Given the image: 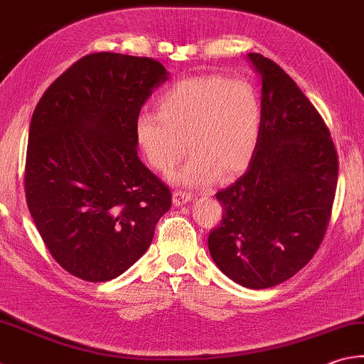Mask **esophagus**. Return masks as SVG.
<instances>
[{
    "instance_id": "esophagus-1",
    "label": "esophagus",
    "mask_w": 364,
    "mask_h": 364,
    "mask_svg": "<svg viewBox=\"0 0 364 364\" xmlns=\"http://www.w3.org/2000/svg\"><path fill=\"white\" fill-rule=\"evenodd\" d=\"M191 193H187V191H181V190H176L173 193V203L174 205H182L185 203H188L191 200Z\"/></svg>"
}]
</instances>
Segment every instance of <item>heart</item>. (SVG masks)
I'll return each instance as SVG.
<instances>
[{"mask_svg":"<svg viewBox=\"0 0 364 364\" xmlns=\"http://www.w3.org/2000/svg\"><path fill=\"white\" fill-rule=\"evenodd\" d=\"M159 112H141L134 136L144 159L169 174L187 154L190 160L174 179L203 187L236 177L250 166L262 134L263 107L257 88L223 74L176 82L159 101Z\"/></svg>","mask_w":364,"mask_h":364,"instance_id":"obj_1","label":"heart"}]
</instances>
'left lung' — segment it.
I'll use <instances>...</instances> for the list:
<instances>
[{
    "label": "left lung",
    "instance_id": "obj_1",
    "mask_svg": "<svg viewBox=\"0 0 364 364\" xmlns=\"http://www.w3.org/2000/svg\"><path fill=\"white\" fill-rule=\"evenodd\" d=\"M262 79L263 123L249 169L215 195L223 214L210 257L236 284L263 290L311 262L330 223L339 159L317 109L282 68L249 53Z\"/></svg>",
    "mask_w": 364,
    "mask_h": 364
}]
</instances>
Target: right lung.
<instances>
[{
	"label": "right lung",
	"instance_id": "1",
	"mask_svg": "<svg viewBox=\"0 0 364 364\" xmlns=\"http://www.w3.org/2000/svg\"><path fill=\"white\" fill-rule=\"evenodd\" d=\"M168 79L159 60L90 53L34 107L25 196L55 262L87 282L119 277L146 253L171 190L138 156L134 123Z\"/></svg>",
	"mask_w": 364,
	"mask_h": 364
}]
</instances>
